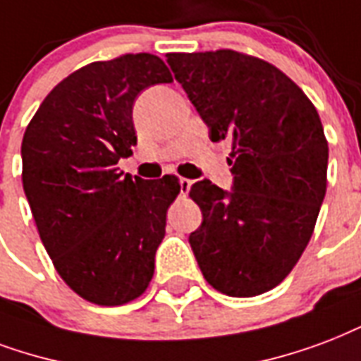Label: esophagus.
Wrapping results in <instances>:
<instances>
[{
    "label": "esophagus",
    "instance_id": "obj_1",
    "mask_svg": "<svg viewBox=\"0 0 361 361\" xmlns=\"http://www.w3.org/2000/svg\"><path fill=\"white\" fill-rule=\"evenodd\" d=\"M191 180H187V178H180V191L181 195H187L189 192V189H191Z\"/></svg>",
    "mask_w": 361,
    "mask_h": 361
}]
</instances>
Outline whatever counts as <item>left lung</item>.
<instances>
[{
  "instance_id": "left-lung-1",
  "label": "left lung",
  "mask_w": 361,
  "mask_h": 361,
  "mask_svg": "<svg viewBox=\"0 0 361 361\" xmlns=\"http://www.w3.org/2000/svg\"><path fill=\"white\" fill-rule=\"evenodd\" d=\"M166 62L212 142L231 140L229 191L192 183L202 224L189 235L217 291L254 297L290 274L326 197L327 142L312 102L279 68L235 51L172 52Z\"/></svg>"
}]
</instances>
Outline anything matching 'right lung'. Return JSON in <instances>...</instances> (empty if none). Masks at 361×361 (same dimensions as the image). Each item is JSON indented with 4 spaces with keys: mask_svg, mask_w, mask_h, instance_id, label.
I'll return each instance as SVG.
<instances>
[{
    "mask_svg": "<svg viewBox=\"0 0 361 361\" xmlns=\"http://www.w3.org/2000/svg\"><path fill=\"white\" fill-rule=\"evenodd\" d=\"M159 56L92 62L59 82L22 140V185L41 242L71 290L115 307L147 290L176 176L142 180L117 170L132 153V109L151 85L170 82Z\"/></svg>",
    "mask_w": 361,
    "mask_h": 361,
    "instance_id": "obj_1",
    "label": "right lung"
}]
</instances>
